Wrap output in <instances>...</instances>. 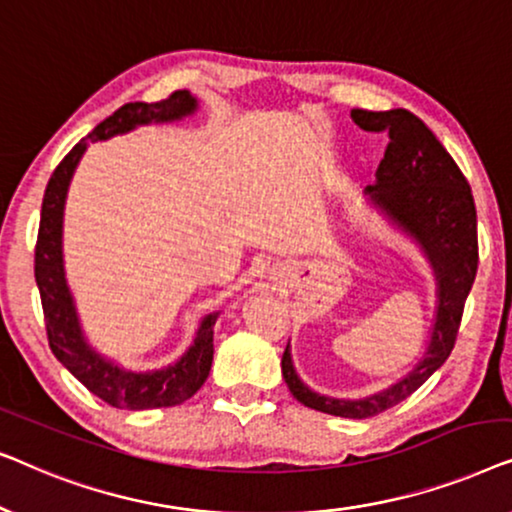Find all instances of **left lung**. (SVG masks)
Masks as SVG:
<instances>
[{"label": "left lung", "instance_id": "left-lung-1", "mask_svg": "<svg viewBox=\"0 0 512 512\" xmlns=\"http://www.w3.org/2000/svg\"><path fill=\"white\" fill-rule=\"evenodd\" d=\"M352 121L361 130L384 132L389 139L375 172L377 184L368 193L429 254L438 275L436 328L429 352L408 377L361 401H338L307 389L293 370L289 347L282 354V375L291 394L307 408L335 417L368 419L415 394L454 349L468 291L478 272V216L464 172L422 118L408 109H352Z\"/></svg>", "mask_w": 512, "mask_h": 512}]
</instances>
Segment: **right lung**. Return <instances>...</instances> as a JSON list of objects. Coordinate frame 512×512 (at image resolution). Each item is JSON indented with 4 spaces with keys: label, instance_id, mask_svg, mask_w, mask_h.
I'll list each match as a JSON object with an SVG mask.
<instances>
[{
    "label": "right lung",
    "instance_id": "right-lung-1",
    "mask_svg": "<svg viewBox=\"0 0 512 512\" xmlns=\"http://www.w3.org/2000/svg\"><path fill=\"white\" fill-rule=\"evenodd\" d=\"M195 97L188 90H174L160 102H130L114 111L97 125L86 139H81L48 179L44 202H41V221L37 247H34V277H37L41 307H44L46 335L51 352L62 366L86 387L90 394L104 403L125 410L170 408L188 401L205 384L214 356V324L219 314H209L200 324L193 347L170 368L156 373H128L104 361L83 340L74 303L69 296L65 270H62V207L69 179L79 163L81 153L90 142L109 139L118 132H128L135 125L151 121H174L191 114Z\"/></svg>",
    "mask_w": 512,
    "mask_h": 512
}]
</instances>
